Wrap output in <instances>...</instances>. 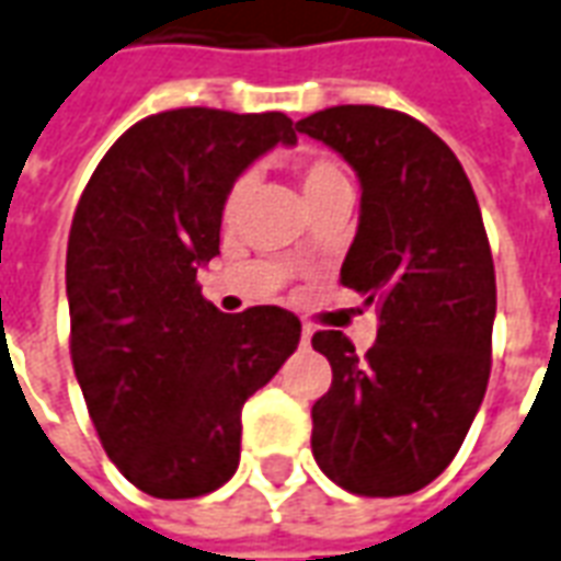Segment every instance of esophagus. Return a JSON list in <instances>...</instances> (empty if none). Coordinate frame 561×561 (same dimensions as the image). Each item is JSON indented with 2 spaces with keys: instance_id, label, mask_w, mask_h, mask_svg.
Wrapping results in <instances>:
<instances>
[{
  "instance_id": "34e87169",
  "label": "esophagus",
  "mask_w": 561,
  "mask_h": 561,
  "mask_svg": "<svg viewBox=\"0 0 561 561\" xmlns=\"http://www.w3.org/2000/svg\"><path fill=\"white\" fill-rule=\"evenodd\" d=\"M300 344H302V347H309V344H312V330H309V327H302Z\"/></svg>"
}]
</instances>
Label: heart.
<instances>
[{
	"label": "heart",
	"instance_id": "heart-1",
	"mask_svg": "<svg viewBox=\"0 0 561 561\" xmlns=\"http://www.w3.org/2000/svg\"><path fill=\"white\" fill-rule=\"evenodd\" d=\"M297 181H300L302 198H306V205H314V202H321V198H330L335 193H351V181H347V172L342 169L339 160L333 157H323V153H309V157H302L300 163H297ZM249 190V178H238L231 190H228L226 196V207H222V214L226 219H231L243 205V198H247Z\"/></svg>",
	"mask_w": 561,
	"mask_h": 561
}]
</instances>
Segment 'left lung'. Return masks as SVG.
I'll list each match as a JSON object with an SVG mask.
<instances>
[{"mask_svg":"<svg viewBox=\"0 0 561 561\" xmlns=\"http://www.w3.org/2000/svg\"><path fill=\"white\" fill-rule=\"evenodd\" d=\"M297 130L359 178L342 285L380 312L365 356L339 330L312 335L333 365L312 455L344 491L416 493L458 455L491 377L496 276L479 202L449 145L404 112L333 106Z\"/></svg>","mask_w":561,"mask_h":561,"instance_id":"1","label":"left lung"}]
</instances>
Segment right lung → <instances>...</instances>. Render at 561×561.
I'll return each instance as SVG.
<instances>
[{
	"mask_svg": "<svg viewBox=\"0 0 561 561\" xmlns=\"http://www.w3.org/2000/svg\"><path fill=\"white\" fill-rule=\"evenodd\" d=\"M294 142L282 112H157L112 145L77 205L70 359L110 460L157 500L205 496L234 476L240 410L300 344L288 309L226 314L196 285L219 255L231 184Z\"/></svg>",
	"mask_w": 561,
	"mask_h": 561,
	"instance_id": "1",
	"label": "right lung"
}]
</instances>
